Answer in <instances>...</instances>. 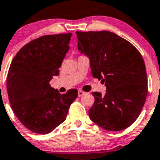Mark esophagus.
I'll return each mask as SVG.
<instances>
[{"label":"esophagus","instance_id":"1","mask_svg":"<svg viewBox=\"0 0 160 160\" xmlns=\"http://www.w3.org/2000/svg\"><path fill=\"white\" fill-rule=\"evenodd\" d=\"M84 94H85V92L80 90H80H78V97H80V96H82Z\"/></svg>","mask_w":160,"mask_h":160}]
</instances>
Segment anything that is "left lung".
I'll return each mask as SVG.
<instances>
[{
	"instance_id": "left-lung-1",
	"label": "left lung",
	"mask_w": 160,
	"mask_h": 160,
	"mask_svg": "<svg viewBox=\"0 0 160 160\" xmlns=\"http://www.w3.org/2000/svg\"><path fill=\"white\" fill-rule=\"evenodd\" d=\"M77 47L89 60L92 77L101 80L106 92H92L89 116L106 131H119L139 116L147 96L144 61L134 45L108 31L76 32Z\"/></svg>"
}]
</instances>
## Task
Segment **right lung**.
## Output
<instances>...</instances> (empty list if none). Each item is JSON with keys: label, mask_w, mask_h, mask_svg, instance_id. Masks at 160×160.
Returning a JSON list of instances; mask_svg holds the SVG:
<instances>
[{"label": "right lung", "mask_w": 160, "mask_h": 160, "mask_svg": "<svg viewBox=\"0 0 160 160\" xmlns=\"http://www.w3.org/2000/svg\"><path fill=\"white\" fill-rule=\"evenodd\" d=\"M72 33L47 35L32 40L17 52L9 68L7 89L20 122L37 134H48L65 121L77 89L61 94L51 87L69 51Z\"/></svg>", "instance_id": "add662e5"}]
</instances>
